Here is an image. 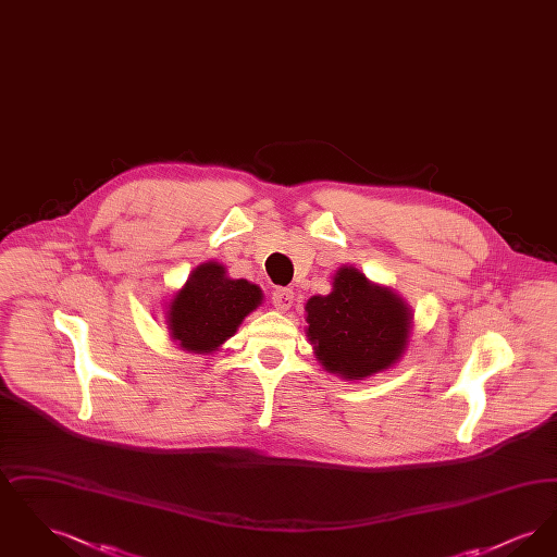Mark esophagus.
Returning <instances> with one entry per match:
<instances>
[{
    "label": "esophagus",
    "mask_w": 557,
    "mask_h": 557,
    "mask_svg": "<svg viewBox=\"0 0 557 557\" xmlns=\"http://www.w3.org/2000/svg\"><path fill=\"white\" fill-rule=\"evenodd\" d=\"M271 302L277 311L284 313V311L290 309L292 302H294V292L290 288H275L271 294Z\"/></svg>",
    "instance_id": "34e87169"
}]
</instances>
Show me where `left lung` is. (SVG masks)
I'll return each instance as SVG.
<instances>
[{"label": "left lung", "instance_id": "obj_1", "mask_svg": "<svg viewBox=\"0 0 557 557\" xmlns=\"http://www.w3.org/2000/svg\"><path fill=\"white\" fill-rule=\"evenodd\" d=\"M305 311L319 363L345 380L393 368L409 343L413 315L405 300L355 267H341L332 292L311 296Z\"/></svg>", "mask_w": 557, "mask_h": 557}]
</instances>
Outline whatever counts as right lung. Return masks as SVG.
<instances>
[{
  "label": "right lung",
  "instance_id": "add662e5",
  "mask_svg": "<svg viewBox=\"0 0 557 557\" xmlns=\"http://www.w3.org/2000/svg\"><path fill=\"white\" fill-rule=\"evenodd\" d=\"M263 302V292L246 280L227 277L225 267H196L169 302V336L184 350L209 355L238 332L239 323Z\"/></svg>",
  "mask_w": 557,
  "mask_h": 557
}]
</instances>
